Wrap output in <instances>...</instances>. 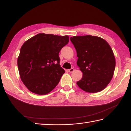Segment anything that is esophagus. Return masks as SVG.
Here are the masks:
<instances>
[{
  "instance_id": "1",
  "label": "esophagus",
  "mask_w": 131,
  "mask_h": 131,
  "mask_svg": "<svg viewBox=\"0 0 131 131\" xmlns=\"http://www.w3.org/2000/svg\"><path fill=\"white\" fill-rule=\"evenodd\" d=\"M74 71V68H71L70 69H69V70H68V71L70 72V73H72V72Z\"/></svg>"
}]
</instances>
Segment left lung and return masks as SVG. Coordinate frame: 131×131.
Returning <instances> with one entry per match:
<instances>
[{
	"label": "left lung",
	"mask_w": 131,
	"mask_h": 131,
	"mask_svg": "<svg viewBox=\"0 0 131 131\" xmlns=\"http://www.w3.org/2000/svg\"><path fill=\"white\" fill-rule=\"evenodd\" d=\"M70 40L78 57L77 65L83 73L77 84L89 93L101 91L111 81L115 68V57L109 44L92 35L76 36Z\"/></svg>",
	"instance_id": "left-lung-1"
}]
</instances>
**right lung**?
<instances>
[{"label":"right lung","mask_w":131,"mask_h":131,"mask_svg":"<svg viewBox=\"0 0 131 131\" xmlns=\"http://www.w3.org/2000/svg\"><path fill=\"white\" fill-rule=\"evenodd\" d=\"M68 43L67 35L40 33L24 43L17 65L21 79L30 91L43 95L56 87L65 73L58 54Z\"/></svg>","instance_id":"add662e5"}]
</instances>
